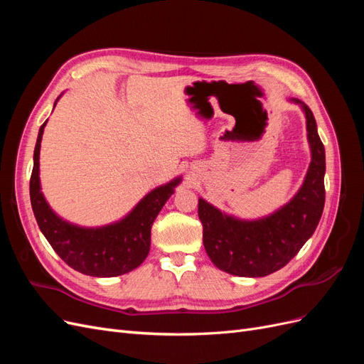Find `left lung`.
<instances>
[{
	"mask_svg": "<svg viewBox=\"0 0 364 364\" xmlns=\"http://www.w3.org/2000/svg\"><path fill=\"white\" fill-rule=\"evenodd\" d=\"M305 115L311 161L302 185L291 199L264 217L240 218L199 197L203 246L214 266L245 278H261L282 269L311 238L325 205V147L313 112L304 102L289 98Z\"/></svg>",
	"mask_w": 364,
	"mask_h": 364,
	"instance_id": "left-lung-1",
	"label": "left lung"
}]
</instances>
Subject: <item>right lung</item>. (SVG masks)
Here are the masks:
<instances>
[{
  "mask_svg": "<svg viewBox=\"0 0 364 364\" xmlns=\"http://www.w3.org/2000/svg\"><path fill=\"white\" fill-rule=\"evenodd\" d=\"M60 97L62 94L54 102V107ZM47 121L39 129L30 179L31 208L41 232L71 269L83 274L112 278L136 269L149 255L151 225L182 182V176L153 188L117 222L103 226L71 223L54 211L41 188L39 153Z\"/></svg>",
  "mask_w": 364,
  "mask_h": 364,
  "instance_id": "right-lung-1",
  "label": "right lung"
}]
</instances>
